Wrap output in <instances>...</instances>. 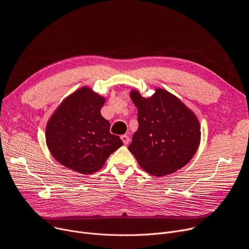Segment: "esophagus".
<instances>
[{"label":"esophagus","instance_id":"obj_1","mask_svg":"<svg viewBox=\"0 0 249 249\" xmlns=\"http://www.w3.org/2000/svg\"><path fill=\"white\" fill-rule=\"evenodd\" d=\"M121 140L123 141L124 145H128L129 142H130V138H129L127 135H122V136H121Z\"/></svg>","mask_w":249,"mask_h":249}]
</instances>
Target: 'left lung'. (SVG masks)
<instances>
[{"instance_id":"left-lung-1","label":"left lung","mask_w":249,"mask_h":249,"mask_svg":"<svg viewBox=\"0 0 249 249\" xmlns=\"http://www.w3.org/2000/svg\"><path fill=\"white\" fill-rule=\"evenodd\" d=\"M139 128L129 151L154 176H165L186 165L198 150L201 131L195 113L172 93L157 88L150 97L132 89Z\"/></svg>"}]
</instances>
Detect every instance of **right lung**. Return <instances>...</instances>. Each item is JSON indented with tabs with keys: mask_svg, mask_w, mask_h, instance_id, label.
<instances>
[{
	"mask_svg": "<svg viewBox=\"0 0 249 249\" xmlns=\"http://www.w3.org/2000/svg\"><path fill=\"white\" fill-rule=\"evenodd\" d=\"M105 97L89 87L67 96L47 122L45 138L53 158L82 174L99 170L123 143L100 114Z\"/></svg>",
	"mask_w": 249,
	"mask_h": 249,
	"instance_id": "add662e5",
	"label": "right lung"
}]
</instances>
